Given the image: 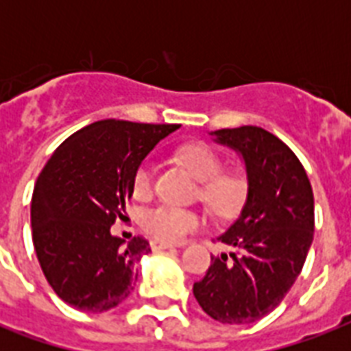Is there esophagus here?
Masks as SVG:
<instances>
[{
  "mask_svg": "<svg viewBox=\"0 0 351 351\" xmlns=\"http://www.w3.org/2000/svg\"><path fill=\"white\" fill-rule=\"evenodd\" d=\"M175 244H171V242H164V240H153L151 242V247L153 250H167V247H173Z\"/></svg>",
  "mask_w": 351,
  "mask_h": 351,
  "instance_id": "esophagus-1",
  "label": "esophagus"
}]
</instances>
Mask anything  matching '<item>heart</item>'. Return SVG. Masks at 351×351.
I'll list each match as a JSON object with an SVG mask.
<instances>
[{
    "label": "heart",
    "mask_w": 351,
    "mask_h": 351,
    "mask_svg": "<svg viewBox=\"0 0 351 351\" xmlns=\"http://www.w3.org/2000/svg\"><path fill=\"white\" fill-rule=\"evenodd\" d=\"M178 158L200 180L198 197L213 213L230 217L237 213L247 195V178L242 171L224 169V160L206 143H187L178 149ZM151 162H142L132 175L134 197L145 198L153 191ZM202 217L193 209L160 204L143 211L142 226L151 237L164 242H180L202 226Z\"/></svg>",
    "instance_id": "1"
}]
</instances>
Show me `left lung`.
<instances>
[{
	"instance_id": "obj_1",
	"label": "left lung",
	"mask_w": 351,
	"mask_h": 351,
	"mask_svg": "<svg viewBox=\"0 0 351 351\" xmlns=\"http://www.w3.org/2000/svg\"><path fill=\"white\" fill-rule=\"evenodd\" d=\"M213 134L242 154L247 198L219 237L231 253L211 255L193 293L215 321L250 324L275 310L302 271L315 231L313 191L300 160L266 129L242 125Z\"/></svg>"
}]
</instances>
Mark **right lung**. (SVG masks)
I'll return each instance as SVG.
<instances>
[{
	"instance_id": "add662e5",
	"label": "right lung",
	"mask_w": 351,
	"mask_h": 351,
	"mask_svg": "<svg viewBox=\"0 0 351 351\" xmlns=\"http://www.w3.org/2000/svg\"><path fill=\"white\" fill-rule=\"evenodd\" d=\"M180 125L100 120L80 129L41 169L30 204L36 256L63 302L101 313L129 297L143 237L125 242L111 226L123 220L132 175L156 143Z\"/></svg>"
}]
</instances>
